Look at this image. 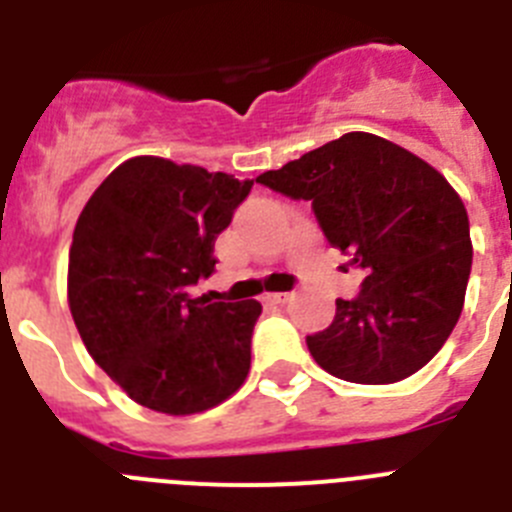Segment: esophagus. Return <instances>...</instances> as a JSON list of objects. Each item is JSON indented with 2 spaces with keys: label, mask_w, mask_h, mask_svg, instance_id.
Wrapping results in <instances>:
<instances>
[{
  "label": "esophagus",
  "mask_w": 512,
  "mask_h": 512,
  "mask_svg": "<svg viewBox=\"0 0 512 512\" xmlns=\"http://www.w3.org/2000/svg\"><path fill=\"white\" fill-rule=\"evenodd\" d=\"M289 300H292L289 292H269V295H264V302H269V305H284Z\"/></svg>",
  "instance_id": "34e87169"
}]
</instances>
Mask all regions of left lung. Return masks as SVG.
Here are the masks:
<instances>
[{
  "label": "left lung",
  "mask_w": 512,
  "mask_h": 512,
  "mask_svg": "<svg viewBox=\"0 0 512 512\" xmlns=\"http://www.w3.org/2000/svg\"><path fill=\"white\" fill-rule=\"evenodd\" d=\"M256 182L310 200L333 248L366 269L356 300L307 336L325 372L356 384H392L423 369L464 307L472 238L467 207L441 171L372 133L338 140L264 171Z\"/></svg>",
  "instance_id": "8db88e82"
}]
</instances>
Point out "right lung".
Instances as JSON below:
<instances>
[{
  "label": "right lung",
  "mask_w": 512,
  "mask_h": 512,
  "mask_svg": "<svg viewBox=\"0 0 512 512\" xmlns=\"http://www.w3.org/2000/svg\"><path fill=\"white\" fill-rule=\"evenodd\" d=\"M223 171L135 156L89 197L69 251V307L89 356L143 408L194 415L241 390L256 300L189 287L215 271V241L251 192Z\"/></svg>",
  "instance_id": "obj_1"
}]
</instances>
